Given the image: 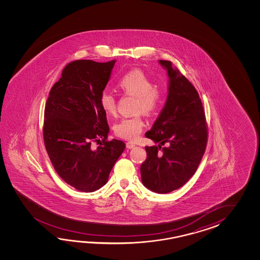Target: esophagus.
<instances>
[{
  "label": "esophagus",
  "instance_id": "obj_1",
  "mask_svg": "<svg viewBox=\"0 0 260 260\" xmlns=\"http://www.w3.org/2000/svg\"><path fill=\"white\" fill-rule=\"evenodd\" d=\"M135 147H136V145L133 143V142H131V141H129V142L126 143V148H127V149H133V148H135Z\"/></svg>",
  "mask_w": 260,
  "mask_h": 260
}]
</instances>
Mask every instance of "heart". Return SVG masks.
<instances>
[{
  "mask_svg": "<svg viewBox=\"0 0 260 260\" xmlns=\"http://www.w3.org/2000/svg\"><path fill=\"white\" fill-rule=\"evenodd\" d=\"M118 86L124 94L136 96L135 111L151 115L159 111L164 103L162 90L153 85L151 78L140 70H133L123 74L118 80ZM100 104L108 114H113L116 111V98L110 91L101 92ZM144 127L143 118L140 113H137L118 121L114 125V133L119 138L136 140Z\"/></svg>",
  "mask_w": 260,
  "mask_h": 260,
  "instance_id": "1",
  "label": "heart"
}]
</instances>
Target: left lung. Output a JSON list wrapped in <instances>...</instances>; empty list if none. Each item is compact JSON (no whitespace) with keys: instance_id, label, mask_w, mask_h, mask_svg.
<instances>
[{"instance_id":"obj_1","label":"left lung","mask_w":260,"mask_h":260,"mask_svg":"<svg viewBox=\"0 0 260 260\" xmlns=\"http://www.w3.org/2000/svg\"><path fill=\"white\" fill-rule=\"evenodd\" d=\"M159 62L168 73V95L145 136L160 145L145 147L147 159L140 172L146 188L168 193L181 188L197 170L206 149L208 129L203 103L192 83L172 67L171 61Z\"/></svg>"}]
</instances>
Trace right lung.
Listing matches in <instances>:
<instances>
[{
    "label": "right lung",
    "mask_w": 260,
    "mask_h": 260,
    "mask_svg": "<svg viewBox=\"0 0 260 260\" xmlns=\"http://www.w3.org/2000/svg\"><path fill=\"white\" fill-rule=\"evenodd\" d=\"M115 62H70L45 103L43 135L52 166L67 184L83 192L105 185L125 148L122 140H108L110 127L100 104Z\"/></svg>",
    "instance_id": "add662e5"
}]
</instances>
